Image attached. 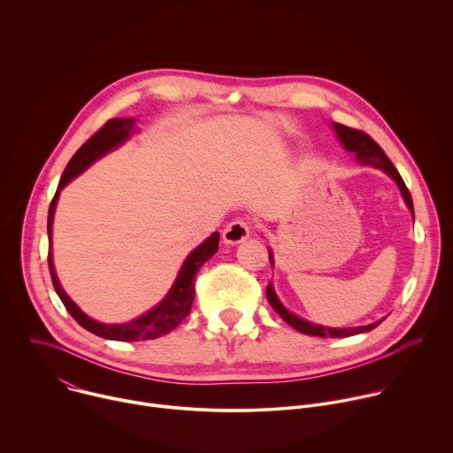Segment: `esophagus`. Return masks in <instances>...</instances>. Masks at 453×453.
<instances>
[{"mask_svg":"<svg viewBox=\"0 0 453 453\" xmlns=\"http://www.w3.org/2000/svg\"><path fill=\"white\" fill-rule=\"evenodd\" d=\"M249 234H250V222L236 219L231 224H227L226 229L222 231V242L227 245H236L247 240Z\"/></svg>","mask_w":453,"mask_h":453,"instance_id":"1","label":"esophagus"}]
</instances>
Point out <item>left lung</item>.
I'll list each match as a JSON object with an SVG mask.
<instances>
[{
    "instance_id": "8db88e82",
    "label": "left lung",
    "mask_w": 453,
    "mask_h": 453,
    "mask_svg": "<svg viewBox=\"0 0 453 453\" xmlns=\"http://www.w3.org/2000/svg\"><path fill=\"white\" fill-rule=\"evenodd\" d=\"M334 131L337 133V138L339 142L344 145V149L348 152H353L355 154V159L360 163V165H365V166H372V168H378L381 172H385L387 175H389L400 188L402 191V197L407 204V208L411 210V213L414 215V206H412V197L411 193L400 175V172L395 168V165L389 161V157L385 156V152L380 149V145L371 138L367 136L365 133L362 131H355V128H349L346 125H341V123H332ZM269 260H271V265L274 267V254L273 250L269 249ZM267 299L271 303V306L280 313V317L287 322V325H290L294 330L304 334V335H311V337H351V335H358V334H365V332H371L374 330L380 322L385 319H380L376 322H371V325L367 326H355V328H330V326H320V325H315V322H310L296 313H292L290 310H287L283 306V303L280 301V297L276 296L274 292V287L273 283H269L267 287Z\"/></svg>"
}]
</instances>
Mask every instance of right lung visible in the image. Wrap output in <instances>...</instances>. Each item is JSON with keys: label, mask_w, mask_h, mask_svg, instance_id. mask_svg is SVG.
Masks as SVG:
<instances>
[{"label": "right lung", "mask_w": 453, "mask_h": 453, "mask_svg": "<svg viewBox=\"0 0 453 453\" xmlns=\"http://www.w3.org/2000/svg\"><path fill=\"white\" fill-rule=\"evenodd\" d=\"M133 133H138L134 118L109 119L100 128V131L95 136H91L75 152V156L70 159L66 170H64V173L58 180L55 197H53V201L50 204V211H48V238H50L48 267H50V274H51V281H53L57 296L60 297L64 306H66V310L72 313V317L79 322L82 328H86L88 332H91V334H95L102 339L119 341V342H138V341L157 339V337H163V335L170 334L173 328H177L180 325V320L191 310L193 297H196V287H193V285H196V276H197L199 269L219 250V238H220V234L215 231L199 247L193 249L186 256V260H184L172 288L163 297V301L159 304H156L152 310H149L147 313L140 315L138 319H133L128 322H121V325H105V322L95 320L93 317L86 315L75 304V301L66 292H64V288H62V285L57 278V273H55V267H53V256H51L53 215H55L60 189L66 186L68 182H72L75 177H79L84 170H88L95 161L104 157L107 152L123 145L128 138L133 136Z\"/></svg>", "instance_id": "add662e5"}]
</instances>
